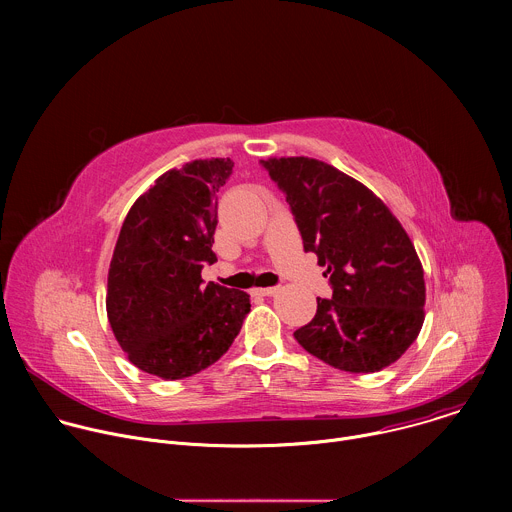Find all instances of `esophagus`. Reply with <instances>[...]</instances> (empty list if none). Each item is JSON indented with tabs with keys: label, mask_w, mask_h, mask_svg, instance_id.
I'll list each match as a JSON object with an SVG mask.
<instances>
[{
	"label": "esophagus",
	"mask_w": 512,
	"mask_h": 512,
	"mask_svg": "<svg viewBox=\"0 0 512 512\" xmlns=\"http://www.w3.org/2000/svg\"><path fill=\"white\" fill-rule=\"evenodd\" d=\"M277 291V287H259V289H255V294H259V296H273Z\"/></svg>",
	"instance_id": "1"
}]
</instances>
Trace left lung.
Wrapping results in <instances>:
<instances>
[{"instance_id":"1","label":"left lung","mask_w":512,"mask_h":512,"mask_svg":"<svg viewBox=\"0 0 512 512\" xmlns=\"http://www.w3.org/2000/svg\"><path fill=\"white\" fill-rule=\"evenodd\" d=\"M261 164L332 283V300L318 298L296 340L334 369L383 371L425 320L423 267L409 235L373 190L326 162L298 156Z\"/></svg>"}]
</instances>
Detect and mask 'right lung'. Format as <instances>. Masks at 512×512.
I'll return each instance as SVG.
<instances>
[{"instance_id":"add662e5","label":"right lung","mask_w":512,"mask_h":512,"mask_svg":"<svg viewBox=\"0 0 512 512\" xmlns=\"http://www.w3.org/2000/svg\"><path fill=\"white\" fill-rule=\"evenodd\" d=\"M233 160H194L162 174L129 208L107 277V318L129 362L164 381L221 358L251 310L249 294L208 281L216 192Z\"/></svg>"}]
</instances>
